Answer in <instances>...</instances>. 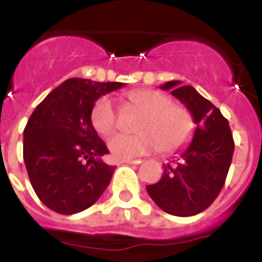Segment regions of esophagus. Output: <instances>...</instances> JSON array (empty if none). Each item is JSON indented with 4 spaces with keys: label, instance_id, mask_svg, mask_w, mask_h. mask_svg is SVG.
<instances>
[{
    "label": "esophagus",
    "instance_id": "esophagus-1",
    "mask_svg": "<svg viewBox=\"0 0 262 262\" xmlns=\"http://www.w3.org/2000/svg\"><path fill=\"white\" fill-rule=\"evenodd\" d=\"M122 163H127V164H140V163H143V160L141 159H125L122 160Z\"/></svg>",
    "mask_w": 262,
    "mask_h": 262
}]
</instances>
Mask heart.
Wrapping results in <instances>:
<instances>
[{
	"label": "heart",
	"instance_id": "heart-1",
	"mask_svg": "<svg viewBox=\"0 0 262 262\" xmlns=\"http://www.w3.org/2000/svg\"><path fill=\"white\" fill-rule=\"evenodd\" d=\"M126 103L143 113L137 119L136 135H117L107 143L117 159H133L159 149L177 154L186 148L195 133V121L190 110L174 104L170 96L151 88L130 91ZM91 123L100 136H108L118 126V113L110 98H99L91 110Z\"/></svg>",
	"mask_w": 262,
	"mask_h": 262
}]
</instances>
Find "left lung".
Listing matches in <instances>:
<instances>
[{"label": "left lung", "instance_id": "obj_1", "mask_svg": "<svg viewBox=\"0 0 262 262\" xmlns=\"http://www.w3.org/2000/svg\"><path fill=\"white\" fill-rule=\"evenodd\" d=\"M197 123L186 151L172 163L164 164L162 178L148 185L147 191L160 209L174 216H193L205 211L223 189L234 154V139L228 121L220 110L191 87L167 81Z\"/></svg>", "mask_w": 262, "mask_h": 262}]
</instances>
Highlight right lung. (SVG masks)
Returning <instances> with one entry per match:
<instances>
[{
    "label": "right lung",
    "instance_id": "obj_1",
    "mask_svg": "<svg viewBox=\"0 0 262 262\" xmlns=\"http://www.w3.org/2000/svg\"><path fill=\"white\" fill-rule=\"evenodd\" d=\"M122 85L69 79L31 114L23 158L35 193L51 211L61 215L84 211L108 186L115 167L100 159L108 149L92 127L91 110L102 95Z\"/></svg>",
    "mask_w": 262,
    "mask_h": 262
}]
</instances>
